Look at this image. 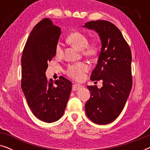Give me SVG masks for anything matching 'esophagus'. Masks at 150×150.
Here are the masks:
<instances>
[{
	"label": "esophagus",
	"mask_w": 150,
	"mask_h": 150,
	"mask_svg": "<svg viewBox=\"0 0 150 150\" xmlns=\"http://www.w3.org/2000/svg\"><path fill=\"white\" fill-rule=\"evenodd\" d=\"M83 86L79 85V84H74L72 85V91H76V90L79 89L80 88H81Z\"/></svg>",
	"instance_id": "obj_1"
}]
</instances>
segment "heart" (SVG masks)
Returning <instances> with one entry per match:
<instances>
[{"label": "heart", "mask_w": 150, "mask_h": 150, "mask_svg": "<svg viewBox=\"0 0 150 150\" xmlns=\"http://www.w3.org/2000/svg\"><path fill=\"white\" fill-rule=\"evenodd\" d=\"M67 42L71 46L82 50L84 56L92 58L98 55L100 52V46L96 42L89 44V40L85 34L80 32H74L67 38ZM55 54L58 57L63 54V48L61 43H58L55 47ZM89 65L85 62H80L69 65L67 67L66 73L71 79L76 81H81L85 77V74L89 71Z\"/></svg>", "instance_id": "obj_1"}]
</instances>
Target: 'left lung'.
<instances>
[{
  "label": "left lung",
  "instance_id": "8db88e82",
  "mask_svg": "<svg viewBox=\"0 0 150 150\" xmlns=\"http://www.w3.org/2000/svg\"><path fill=\"white\" fill-rule=\"evenodd\" d=\"M83 27L97 32L101 40V51L90 79L102 80L103 85L100 89L87 86L91 96L85 106L86 115L96 124H107L120 115L132 89L130 48L111 22L91 21Z\"/></svg>",
  "mask_w": 150,
  "mask_h": 150
}]
</instances>
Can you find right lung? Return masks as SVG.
I'll return each instance as SVG.
<instances>
[{"mask_svg":"<svg viewBox=\"0 0 150 150\" xmlns=\"http://www.w3.org/2000/svg\"><path fill=\"white\" fill-rule=\"evenodd\" d=\"M61 33L59 26L44 18L33 28L22 56V91L34 115L46 123L63 116L71 90V83L65 78L48 81L46 76Z\"/></svg>","mask_w":150,"mask_h":150,"instance_id":"obj_1","label":"right lung"}]
</instances>
